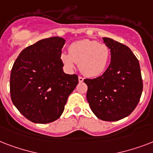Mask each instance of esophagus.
Wrapping results in <instances>:
<instances>
[{"mask_svg": "<svg viewBox=\"0 0 153 153\" xmlns=\"http://www.w3.org/2000/svg\"><path fill=\"white\" fill-rule=\"evenodd\" d=\"M83 80H84V79L82 78V77H81V76L79 77V82H83Z\"/></svg>", "mask_w": 153, "mask_h": 153, "instance_id": "obj_1", "label": "esophagus"}]
</instances>
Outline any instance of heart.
Instances as JSON below:
<instances>
[{
  "instance_id": "heart-1",
  "label": "heart",
  "mask_w": 153,
  "mask_h": 153,
  "mask_svg": "<svg viewBox=\"0 0 153 153\" xmlns=\"http://www.w3.org/2000/svg\"><path fill=\"white\" fill-rule=\"evenodd\" d=\"M110 58V50L104 44L96 40L82 39L72 43L69 53L62 52L60 59L68 70H73L75 62L80 71L87 77H97L106 68Z\"/></svg>"
}]
</instances>
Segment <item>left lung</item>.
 I'll use <instances>...</instances> for the list:
<instances>
[{
	"label": "left lung",
	"mask_w": 153,
	"mask_h": 153,
	"mask_svg": "<svg viewBox=\"0 0 153 153\" xmlns=\"http://www.w3.org/2000/svg\"><path fill=\"white\" fill-rule=\"evenodd\" d=\"M110 49L111 61L102 75L86 79V99L98 118L116 121L134 110L142 94L140 63L126 45L110 38H102Z\"/></svg>",
	"instance_id": "8db88e82"
}]
</instances>
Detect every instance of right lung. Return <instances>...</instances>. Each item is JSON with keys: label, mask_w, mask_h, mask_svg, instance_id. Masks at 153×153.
Masks as SVG:
<instances>
[{"label": "right lung", "mask_w": 153, "mask_h": 153, "mask_svg": "<svg viewBox=\"0 0 153 153\" xmlns=\"http://www.w3.org/2000/svg\"><path fill=\"white\" fill-rule=\"evenodd\" d=\"M63 38L50 37L25 48L11 71L10 95L16 109L38 124L57 120L79 79L63 72Z\"/></svg>", "instance_id": "obj_1"}]
</instances>
